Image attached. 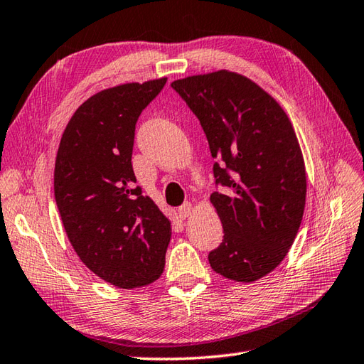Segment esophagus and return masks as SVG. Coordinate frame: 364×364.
<instances>
[{"instance_id":"34e87169","label":"esophagus","mask_w":364,"mask_h":364,"mask_svg":"<svg viewBox=\"0 0 364 364\" xmlns=\"http://www.w3.org/2000/svg\"><path fill=\"white\" fill-rule=\"evenodd\" d=\"M193 213V205L190 203H185L179 207V216L182 218V220H185V218H188L190 215Z\"/></svg>"}]
</instances>
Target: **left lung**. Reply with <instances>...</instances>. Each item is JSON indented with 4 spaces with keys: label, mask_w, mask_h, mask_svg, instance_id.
<instances>
[{
    "label": "left lung",
    "mask_w": 364,
    "mask_h": 364,
    "mask_svg": "<svg viewBox=\"0 0 364 364\" xmlns=\"http://www.w3.org/2000/svg\"><path fill=\"white\" fill-rule=\"evenodd\" d=\"M199 119L216 160L210 196L223 223V243L208 254L212 269L255 282L276 269L301 225L306 176L291 121L252 80L220 70L171 84Z\"/></svg>",
    "instance_id": "8db88e82"
}]
</instances>
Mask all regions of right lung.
Here are the masks:
<instances>
[{"label":"right lung","instance_id":"add662e5","mask_svg":"<svg viewBox=\"0 0 364 364\" xmlns=\"http://www.w3.org/2000/svg\"><path fill=\"white\" fill-rule=\"evenodd\" d=\"M166 77L93 95L71 117L54 168V196L73 249L118 288L160 277L171 223L143 196L132 168L135 124Z\"/></svg>","mask_w":364,"mask_h":364}]
</instances>
